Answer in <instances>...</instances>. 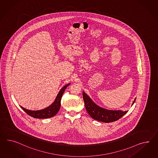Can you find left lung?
Segmentation results:
<instances>
[{
  "instance_id": "1",
  "label": "left lung",
  "mask_w": 158,
  "mask_h": 158,
  "mask_svg": "<svg viewBox=\"0 0 158 158\" xmlns=\"http://www.w3.org/2000/svg\"><path fill=\"white\" fill-rule=\"evenodd\" d=\"M83 97L85 104V109L93 119L101 122L107 123L115 121L121 118L128 111V110L123 111L121 110H108L99 106L93 101L89 96L85 94L84 91L83 92ZM136 99V98H135L133 102L132 105L135 102Z\"/></svg>"
}]
</instances>
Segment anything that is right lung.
I'll list each match as a JSON object with an SVG mask.
<instances>
[{"label": "right lung", "instance_id": "add662e5", "mask_svg": "<svg viewBox=\"0 0 158 158\" xmlns=\"http://www.w3.org/2000/svg\"><path fill=\"white\" fill-rule=\"evenodd\" d=\"M70 84L71 83H68L67 85H64L63 88H61V89L57 94L55 101L49 106L47 107L46 108L40 110H27L21 106V107L28 115H30L31 117H33L35 118L43 119L52 117L55 116L58 113V111H59L61 106V99L63 96V94L64 93V91Z\"/></svg>", "mask_w": 158, "mask_h": 158}]
</instances>
